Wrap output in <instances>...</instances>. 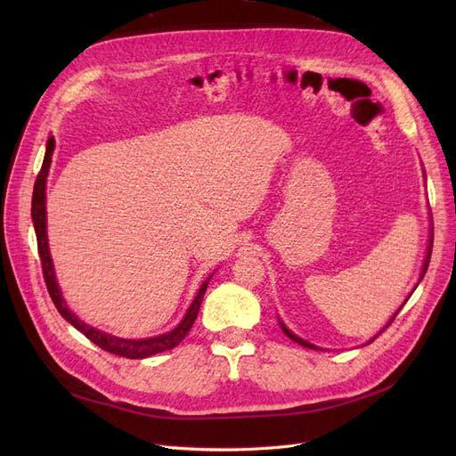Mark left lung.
Segmentation results:
<instances>
[{"instance_id": "8db88e82", "label": "left lung", "mask_w": 456, "mask_h": 456, "mask_svg": "<svg viewBox=\"0 0 456 456\" xmlns=\"http://www.w3.org/2000/svg\"><path fill=\"white\" fill-rule=\"evenodd\" d=\"M433 238H435V232H433V227H430V236H428V248H427L425 262H423V268H421V273H419V282H421V279L425 277V273H427V268H428V260H430V253H433ZM419 282H418V284H419ZM414 290H416V289H414ZM404 301H406V299H404ZM403 305H404V303H403ZM403 305H401V306H403ZM401 306H399V310H401ZM399 310H397V313H399ZM397 313H395V314L392 316V320L388 322V325H390V323L394 322V318L397 316ZM279 325H281V329H282V332L286 334V337H289V338H290V340H294V342H297L299 346H305V347H310V349H320V347H316V346H313V344H308L306 340L299 338V337H297V334H294V332H292V330H290L289 327H286V325H284V323H282L281 320H279ZM388 325H387V327H388ZM387 327H385V329H387ZM385 329H382V330H385ZM382 330H380V332H382ZM380 332H379V334H380ZM375 338H377V337H375ZM375 338H371V340H370L368 344H371V342H373Z\"/></svg>"}]
</instances>
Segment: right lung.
Wrapping results in <instances>:
<instances>
[{"instance_id":"1","label":"right lung","mask_w":456,"mask_h":456,"mask_svg":"<svg viewBox=\"0 0 456 456\" xmlns=\"http://www.w3.org/2000/svg\"><path fill=\"white\" fill-rule=\"evenodd\" d=\"M55 150V138L50 136L45 143V155H44V162L40 172L37 175L35 181V190H33V203H31V216H33V225H35V232H37V244H38V256H40V265H42V273H44V281L47 286V292H50L52 301L55 303L57 310L61 313V316L74 325L77 330H81L85 337L94 342L98 347L118 354V356H126V358H146L167 349H174L175 346L181 344V340L186 337L188 330L194 325L200 306L203 301V296L207 292L208 281H205L201 284V289L196 296V299L191 301L190 308L186 310L184 318L181 320V323L166 334H159V337L153 338H142V340H127V338H118L112 337L109 332L98 330L95 327L86 325L85 322H81L71 310L66 306V301L61 294V289L57 284V277H55V270H53V262L50 256V248H47V232H45V179H47V172H50V164H52V155ZM210 279V277H208Z\"/></svg>"}]
</instances>
